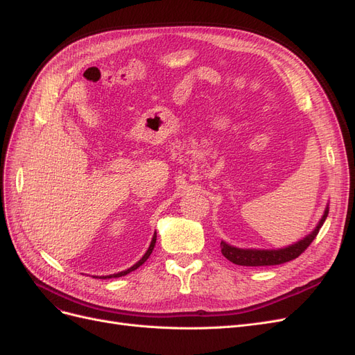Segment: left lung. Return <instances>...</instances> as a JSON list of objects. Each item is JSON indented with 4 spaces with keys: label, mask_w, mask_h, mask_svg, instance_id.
I'll return each mask as SVG.
<instances>
[{
    "label": "left lung",
    "mask_w": 355,
    "mask_h": 355,
    "mask_svg": "<svg viewBox=\"0 0 355 355\" xmlns=\"http://www.w3.org/2000/svg\"><path fill=\"white\" fill-rule=\"evenodd\" d=\"M329 214V207H326L323 218L320 219L318 225L314 228V231L308 234L304 240H300L292 245L284 247V249L278 250H256V249H239V247H232L225 241H220V250L222 254L227 257L235 265L241 266H271V265H280L296 259L297 256L302 254L308 245L314 241L320 228L323 227V223Z\"/></svg>",
    "instance_id": "left-lung-1"
}]
</instances>
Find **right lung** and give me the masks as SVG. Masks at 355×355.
<instances>
[{
	"instance_id": "add662e5",
	"label": "right lung",
	"mask_w": 355,
	"mask_h": 355,
	"mask_svg": "<svg viewBox=\"0 0 355 355\" xmlns=\"http://www.w3.org/2000/svg\"><path fill=\"white\" fill-rule=\"evenodd\" d=\"M155 241H157V234H154V237H153V241H151V244H149V247H148V250H146V253L142 256V259L139 261V262H136L133 266H130L128 268V270H125V271H121V272H118V274H112V275H105V277H101V278H112V277H123V275H125V274H128V272H132V271H135V270H137L139 266H141L149 256H151V253H153V250H154V245H155Z\"/></svg>"
}]
</instances>
